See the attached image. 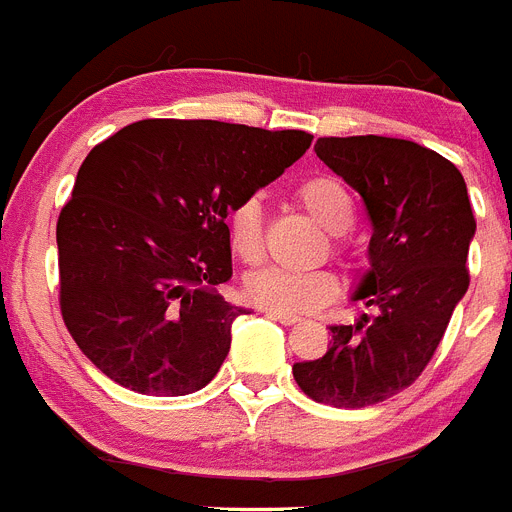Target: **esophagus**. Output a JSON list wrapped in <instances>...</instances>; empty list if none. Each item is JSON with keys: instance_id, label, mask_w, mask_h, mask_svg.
Instances as JSON below:
<instances>
[{"instance_id": "esophagus-1", "label": "esophagus", "mask_w": 512, "mask_h": 512, "mask_svg": "<svg viewBox=\"0 0 512 512\" xmlns=\"http://www.w3.org/2000/svg\"><path fill=\"white\" fill-rule=\"evenodd\" d=\"M266 318L271 320H279V323L284 325H295L300 323V315H292V312H282V310H264Z\"/></svg>"}]
</instances>
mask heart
<instances>
[{"label":"heart","instance_id":"obj_1","mask_svg":"<svg viewBox=\"0 0 512 512\" xmlns=\"http://www.w3.org/2000/svg\"><path fill=\"white\" fill-rule=\"evenodd\" d=\"M302 207L328 233H343L354 223V200L333 176H312L297 189ZM228 243L241 261H259L264 251V220L261 200L246 197L228 212ZM338 292V279L328 269H287L261 266L243 282L248 302L266 310L305 312L320 307Z\"/></svg>","mask_w":512,"mask_h":512}]
</instances>
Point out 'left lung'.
Here are the masks:
<instances>
[{
    "instance_id": "obj_1",
    "label": "left lung",
    "mask_w": 512,
    "mask_h": 512,
    "mask_svg": "<svg viewBox=\"0 0 512 512\" xmlns=\"http://www.w3.org/2000/svg\"><path fill=\"white\" fill-rule=\"evenodd\" d=\"M315 153L364 200L369 269L351 300L372 320L333 325L328 351L292 366L300 390L333 408H369L410 387L467 295L474 238L464 176L441 153L382 135L318 138Z\"/></svg>"
}]
</instances>
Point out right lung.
Wrapping results in <instances>:
<instances>
[{
  "label": "right lung",
  "mask_w": 512,
  "mask_h": 512,
  "mask_svg": "<svg viewBox=\"0 0 512 512\" xmlns=\"http://www.w3.org/2000/svg\"><path fill=\"white\" fill-rule=\"evenodd\" d=\"M305 130L140 120L94 146L56 225L63 323L81 354L140 395L202 390L246 307L228 212L310 148Z\"/></svg>",
  "instance_id": "add662e5"
}]
</instances>
